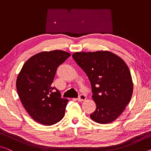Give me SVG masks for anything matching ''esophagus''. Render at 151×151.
<instances>
[{"label":"esophagus","instance_id":"esophagus-1","mask_svg":"<svg viewBox=\"0 0 151 151\" xmlns=\"http://www.w3.org/2000/svg\"><path fill=\"white\" fill-rule=\"evenodd\" d=\"M78 99V101H85L86 99V96L85 94H80V96H78V98L77 99Z\"/></svg>","mask_w":151,"mask_h":151}]
</instances>
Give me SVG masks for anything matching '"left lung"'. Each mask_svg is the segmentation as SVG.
Wrapping results in <instances>:
<instances>
[{"mask_svg":"<svg viewBox=\"0 0 151 151\" xmlns=\"http://www.w3.org/2000/svg\"><path fill=\"white\" fill-rule=\"evenodd\" d=\"M72 57L91 83L96 108L90 118L101 124L113 122L132 98L133 83L128 67L124 60L109 51L78 52Z\"/></svg>","mask_w":151,"mask_h":151,"instance_id":"8db88e82","label":"left lung"}]
</instances>
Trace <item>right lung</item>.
Wrapping results in <instances>:
<instances>
[{
  "label": "right lung",
  "mask_w": 151,
  "mask_h": 151,
  "mask_svg": "<svg viewBox=\"0 0 151 151\" xmlns=\"http://www.w3.org/2000/svg\"><path fill=\"white\" fill-rule=\"evenodd\" d=\"M70 56L63 50L41 52L30 57L21 69L16 81L17 93L25 109L36 122L51 126L64 117L69 101L61 98L52 83L58 67Z\"/></svg>",
  "instance_id": "1"
}]
</instances>
